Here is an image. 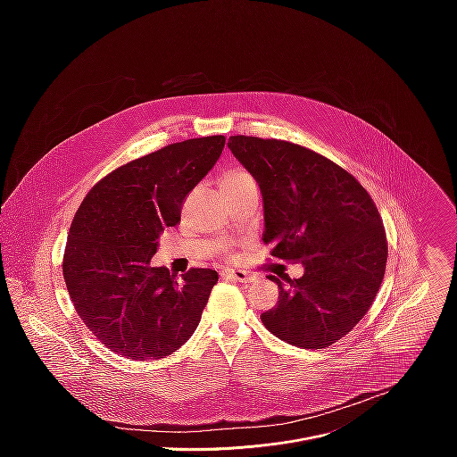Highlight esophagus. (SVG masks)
<instances>
[{"label": "esophagus", "instance_id": "34e87169", "mask_svg": "<svg viewBox=\"0 0 457 457\" xmlns=\"http://www.w3.org/2000/svg\"><path fill=\"white\" fill-rule=\"evenodd\" d=\"M224 278H231L235 282H242V284H251L254 280V275L242 271V270H224L222 271Z\"/></svg>", "mask_w": 457, "mask_h": 457}]
</instances>
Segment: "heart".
<instances>
[{"label": "heart", "instance_id": "heart-1", "mask_svg": "<svg viewBox=\"0 0 457 457\" xmlns=\"http://www.w3.org/2000/svg\"><path fill=\"white\" fill-rule=\"evenodd\" d=\"M244 179H249V175H247L245 171H242V170H231V171H228V173L224 175L222 180L233 182V180H244Z\"/></svg>", "mask_w": 457, "mask_h": 457}]
</instances>
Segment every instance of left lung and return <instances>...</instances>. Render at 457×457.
Here are the masks:
<instances>
[{"label": "left lung", "mask_w": 457, "mask_h": 457, "mask_svg": "<svg viewBox=\"0 0 457 457\" xmlns=\"http://www.w3.org/2000/svg\"><path fill=\"white\" fill-rule=\"evenodd\" d=\"M228 146L262 193L271 254L303 266L296 280L270 277L280 298L264 325L295 347H329L365 316L383 282L386 240L372 199L351 173L303 146L245 136Z\"/></svg>", "instance_id": "left-lung-1"}]
</instances>
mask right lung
<instances>
[{"mask_svg":"<svg viewBox=\"0 0 457 457\" xmlns=\"http://www.w3.org/2000/svg\"><path fill=\"white\" fill-rule=\"evenodd\" d=\"M224 143V136L187 139L117 168L72 220L62 258L69 295L97 340L128 360L164 358L197 329L217 271L189 270L177 282L150 260Z\"/></svg>","mask_w":457,"mask_h":457,"instance_id":"obj_1","label":"right lung"}]
</instances>
